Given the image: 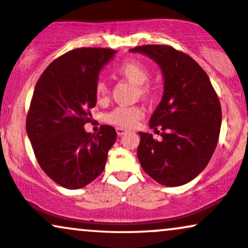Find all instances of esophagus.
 <instances>
[{"instance_id": "1", "label": "esophagus", "mask_w": 248, "mask_h": 248, "mask_svg": "<svg viewBox=\"0 0 248 248\" xmlns=\"http://www.w3.org/2000/svg\"><path fill=\"white\" fill-rule=\"evenodd\" d=\"M116 131H117V135L118 136H123L124 133H126V130L123 129V127H117V129H116Z\"/></svg>"}]
</instances>
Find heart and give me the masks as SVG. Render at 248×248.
Wrapping results in <instances>:
<instances>
[{"label": "heart", "instance_id": "heart-1", "mask_svg": "<svg viewBox=\"0 0 248 248\" xmlns=\"http://www.w3.org/2000/svg\"><path fill=\"white\" fill-rule=\"evenodd\" d=\"M117 73L121 77L136 84L139 94L142 96H151L153 94V86L148 82L151 72L148 67L140 61L126 60L117 67ZM95 95L98 101L107 100L109 95V88L103 80H98L95 84ZM144 117V110L140 107H124L119 106L106 116L108 123L118 127H132L139 119Z\"/></svg>", "mask_w": 248, "mask_h": 248}]
</instances>
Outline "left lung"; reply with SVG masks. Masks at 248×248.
<instances>
[{
  "mask_svg": "<svg viewBox=\"0 0 248 248\" xmlns=\"http://www.w3.org/2000/svg\"><path fill=\"white\" fill-rule=\"evenodd\" d=\"M130 51L146 54L164 75V96L150 119L162 138L139 132V162L160 185L182 186L204 170L216 150L222 124L219 98L204 69L188 54L168 45Z\"/></svg>",
  "mask_w": 248,
  "mask_h": 248,
  "instance_id": "left-lung-1",
  "label": "left lung"
}]
</instances>
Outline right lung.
<instances>
[{"label": "right lung", "mask_w": 248, "mask_h": 248, "mask_svg": "<svg viewBox=\"0 0 248 248\" xmlns=\"http://www.w3.org/2000/svg\"><path fill=\"white\" fill-rule=\"evenodd\" d=\"M115 53L111 48L72 49L52 61L34 87L26 132L42 170L63 188L94 181L117 138L110 125L93 135L83 127L96 106L98 74Z\"/></svg>", "instance_id": "1"}]
</instances>
